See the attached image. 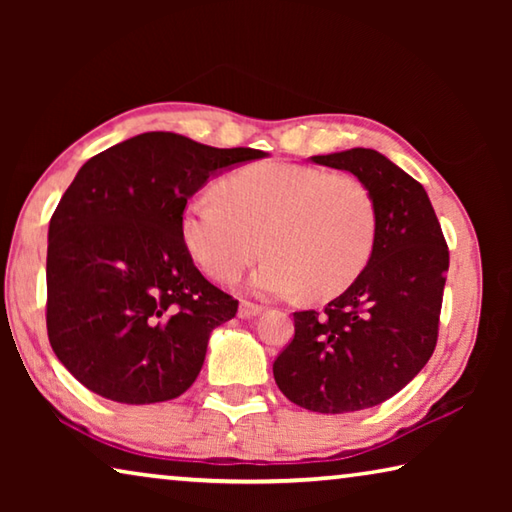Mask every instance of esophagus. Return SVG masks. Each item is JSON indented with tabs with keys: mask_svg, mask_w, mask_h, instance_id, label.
<instances>
[{
	"mask_svg": "<svg viewBox=\"0 0 512 512\" xmlns=\"http://www.w3.org/2000/svg\"><path fill=\"white\" fill-rule=\"evenodd\" d=\"M262 305H255V302H248V300H241L239 305V316L241 318H253L257 314H262Z\"/></svg>",
	"mask_w": 512,
	"mask_h": 512,
	"instance_id": "obj_1",
	"label": "esophagus"
}]
</instances>
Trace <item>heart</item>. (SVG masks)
Wrapping results in <instances>:
<instances>
[{
	"instance_id": "obj_1",
	"label": "heart",
	"mask_w": 512,
	"mask_h": 512,
	"mask_svg": "<svg viewBox=\"0 0 512 512\" xmlns=\"http://www.w3.org/2000/svg\"><path fill=\"white\" fill-rule=\"evenodd\" d=\"M219 196L185 205V246L216 282H235L262 255L253 287L273 296L307 289L314 300L343 293L368 266L377 205L352 173L257 162L225 176Z\"/></svg>"
}]
</instances>
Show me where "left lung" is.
<instances>
[{"label":"left lung","instance_id":"left-lung-1","mask_svg":"<svg viewBox=\"0 0 512 512\" xmlns=\"http://www.w3.org/2000/svg\"><path fill=\"white\" fill-rule=\"evenodd\" d=\"M366 183L377 205L370 262L323 311L293 314L291 343L273 377L293 404L316 413L370 409L400 393L436 350L447 241L424 187L384 155H311Z\"/></svg>","mask_w":512,"mask_h":512}]
</instances>
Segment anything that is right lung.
Masks as SVG:
<instances>
[{
  "mask_svg": "<svg viewBox=\"0 0 512 512\" xmlns=\"http://www.w3.org/2000/svg\"><path fill=\"white\" fill-rule=\"evenodd\" d=\"M257 149H214L142 133L94 155L49 221L47 334L85 388L121 404L183 395L214 327L239 302L216 289L185 246L187 198Z\"/></svg>",
  "mask_w": 512,
  "mask_h": 512,
  "instance_id": "1",
  "label": "right lung"
}]
</instances>
